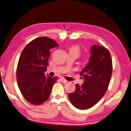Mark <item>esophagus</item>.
<instances>
[{"mask_svg": "<svg viewBox=\"0 0 131 131\" xmlns=\"http://www.w3.org/2000/svg\"><path fill=\"white\" fill-rule=\"evenodd\" d=\"M60 80L61 81V82L63 83H67L68 82V81L66 80H65V79H63V78H60Z\"/></svg>", "mask_w": 131, "mask_h": 131, "instance_id": "1", "label": "esophagus"}]
</instances>
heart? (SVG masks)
<instances>
[{
	"label": "heart",
	"mask_w": 131,
	"mask_h": 131,
	"mask_svg": "<svg viewBox=\"0 0 131 131\" xmlns=\"http://www.w3.org/2000/svg\"><path fill=\"white\" fill-rule=\"evenodd\" d=\"M69 53H74L77 56H79L80 54V47L77 45H72L69 48Z\"/></svg>",
	"instance_id": "obj_1"
}]
</instances>
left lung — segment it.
Returning <instances> with one entry per match:
<instances>
[{
  "label": "left lung",
  "mask_w": 131,
  "mask_h": 131,
  "mask_svg": "<svg viewBox=\"0 0 131 131\" xmlns=\"http://www.w3.org/2000/svg\"><path fill=\"white\" fill-rule=\"evenodd\" d=\"M91 53L88 65L80 72L84 83L81 86L76 84L75 91L69 94L72 105L79 110L90 108L100 100L107 92L112 76L113 63L109 51L94 45Z\"/></svg>",
  "instance_id": "8db88e82"
}]
</instances>
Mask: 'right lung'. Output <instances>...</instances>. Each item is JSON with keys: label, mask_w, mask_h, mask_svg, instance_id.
Returning a JSON list of instances; mask_svg holds the SVG:
<instances>
[{"label": "right lung", "mask_w": 131, "mask_h": 131, "mask_svg": "<svg viewBox=\"0 0 131 131\" xmlns=\"http://www.w3.org/2000/svg\"><path fill=\"white\" fill-rule=\"evenodd\" d=\"M58 46L55 40L41 37L24 48L18 60L16 78L24 98L33 105H41L49 99L57 77L45 75L48 66L50 49Z\"/></svg>", "instance_id": "1"}]
</instances>
